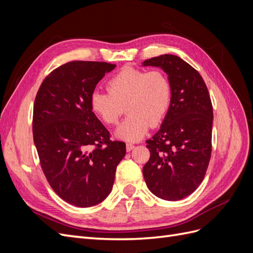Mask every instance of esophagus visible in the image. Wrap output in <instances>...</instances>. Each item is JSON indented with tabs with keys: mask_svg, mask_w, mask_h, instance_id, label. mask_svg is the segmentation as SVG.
Returning <instances> with one entry per match:
<instances>
[{
	"mask_svg": "<svg viewBox=\"0 0 253 253\" xmlns=\"http://www.w3.org/2000/svg\"><path fill=\"white\" fill-rule=\"evenodd\" d=\"M134 148H135V145H134L133 143H131V142H126V151H127V152L132 151Z\"/></svg>",
	"mask_w": 253,
	"mask_h": 253,
	"instance_id": "1",
	"label": "esophagus"
}]
</instances>
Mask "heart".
I'll return each mask as SVG.
<instances>
[{
  "instance_id": "heart-1",
  "label": "heart",
  "mask_w": 253,
  "mask_h": 253,
  "mask_svg": "<svg viewBox=\"0 0 253 253\" xmlns=\"http://www.w3.org/2000/svg\"><path fill=\"white\" fill-rule=\"evenodd\" d=\"M106 89L108 93L95 90L90 95V110L103 124L112 126L117 124L126 105L128 115L116 135L127 141L141 139L151 126H158L172 102L171 81L159 70L124 67L106 82Z\"/></svg>"
}]
</instances>
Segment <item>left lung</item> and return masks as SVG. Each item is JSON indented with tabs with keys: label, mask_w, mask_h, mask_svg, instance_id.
Returning a JSON list of instances; mask_svg holds the SVG:
<instances>
[{
	"label": "left lung",
	"mask_w": 253,
	"mask_h": 253,
	"mask_svg": "<svg viewBox=\"0 0 253 253\" xmlns=\"http://www.w3.org/2000/svg\"><path fill=\"white\" fill-rule=\"evenodd\" d=\"M160 67L172 84V102L159 131L147 140L150 159L142 173L151 192L179 201L201 185L211 157L213 110L202 76L186 61L162 55L143 61Z\"/></svg>",
	"instance_id": "obj_1"
}]
</instances>
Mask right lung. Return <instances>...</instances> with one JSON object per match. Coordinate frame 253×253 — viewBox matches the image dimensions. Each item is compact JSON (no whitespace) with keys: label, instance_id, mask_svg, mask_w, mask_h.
<instances>
[{"label":"right lung","instance_id":"add662e5","mask_svg":"<svg viewBox=\"0 0 253 253\" xmlns=\"http://www.w3.org/2000/svg\"><path fill=\"white\" fill-rule=\"evenodd\" d=\"M115 64L72 61L53 70L38 90L34 141L52 190L66 203L86 208L111 193L126 143L110 132L89 106L90 95Z\"/></svg>","mask_w":253,"mask_h":253}]
</instances>
